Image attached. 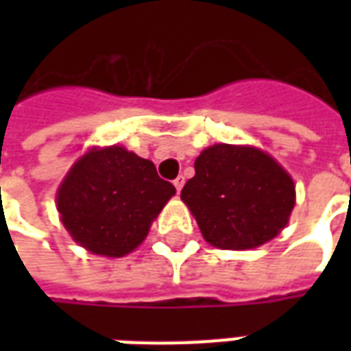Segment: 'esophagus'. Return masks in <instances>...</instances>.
I'll return each mask as SVG.
<instances>
[{"mask_svg": "<svg viewBox=\"0 0 351 351\" xmlns=\"http://www.w3.org/2000/svg\"><path fill=\"white\" fill-rule=\"evenodd\" d=\"M184 182H186V180H184V176H176L175 178V188H176V191H180L184 188Z\"/></svg>", "mask_w": 351, "mask_h": 351, "instance_id": "obj_1", "label": "esophagus"}]
</instances>
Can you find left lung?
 Wrapping results in <instances>:
<instances>
[{
  "mask_svg": "<svg viewBox=\"0 0 351 351\" xmlns=\"http://www.w3.org/2000/svg\"><path fill=\"white\" fill-rule=\"evenodd\" d=\"M180 199L195 216L208 244L248 250L286 228L295 206L291 176L254 146L214 145L195 160V176Z\"/></svg>",
  "mask_w": 351,
  "mask_h": 351,
  "instance_id": "left-lung-1",
  "label": "left lung"
}]
</instances>
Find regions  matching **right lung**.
Returning a JSON list of instances; mask_svg holds the SVG:
<instances>
[{"mask_svg":"<svg viewBox=\"0 0 351 351\" xmlns=\"http://www.w3.org/2000/svg\"><path fill=\"white\" fill-rule=\"evenodd\" d=\"M175 186L122 146L92 148L58 188V213L75 243L107 258L137 248Z\"/></svg>","mask_w":351,"mask_h":351,"instance_id":"right-lung-1","label":"right lung"}]
</instances>
